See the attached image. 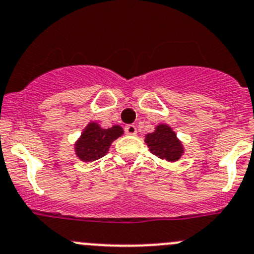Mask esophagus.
Returning <instances> with one entry per match:
<instances>
[{
    "label": "esophagus",
    "mask_w": 254,
    "mask_h": 254,
    "mask_svg": "<svg viewBox=\"0 0 254 254\" xmlns=\"http://www.w3.org/2000/svg\"><path fill=\"white\" fill-rule=\"evenodd\" d=\"M125 132L127 135H135L136 134V127L135 125H127L125 127Z\"/></svg>",
    "instance_id": "esophagus-1"
}]
</instances>
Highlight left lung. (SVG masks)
I'll return each instance as SVG.
<instances>
[{"mask_svg":"<svg viewBox=\"0 0 254 254\" xmlns=\"http://www.w3.org/2000/svg\"><path fill=\"white\" fill-rule=\"evenodd\" d=\"M145 142L151 154L166 161H177L184 154L181 141L177 139L171 127L165 124L157 125L154 132L147 134Z\"/></svg>","mask_w":254,"mask_h":254,"instance_id":"1","label":"left lung"}]
</instances>
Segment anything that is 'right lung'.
I'll use <instances>...</instances> for the list:
<instances>
[{"label":"right lung","instance_id":"right-lung-1","mask_svg":"<svg viewBox=\"0 0 254 254\" xmlns=\"http://www.w3.org/2000/svg\"><path fill=\"white\" fill-rule=\"evenodd\" d=\"M123 127L119 125L103 129L97 123H89L82 136L75 142V154L82 161L90 162L104 156L115 139L123 135Z\"/></svg>","mask_w":254,"mask_h":254}]
</instances>
